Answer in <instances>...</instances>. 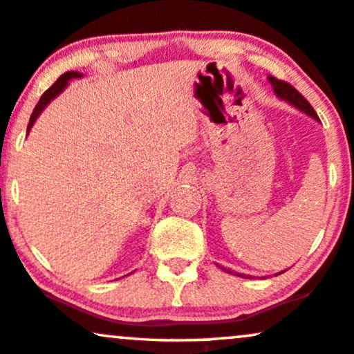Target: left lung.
I'll return each instance as SVG.
<instances>
[{
    "instance_id": "left-lung-1",
    "label": "left lung",
    "mask_w": 354,
    "mask_h": 354,
    "mask_svg": "<svg viewBox=\"0 0 354 354\" xmlns=\"http://www.w3.org/2000/svg\"><path fill=\"white\" fill-rule=\"evenodd\" d=\"M268 81H270V84L273 86V91H275V94L278 95V97L283 99V101H286V102H290L292 106L297 107V109H300L301 112H305V114H308L310 118H313L315 120H319L318 114L315 112L313 107H311V104L306 101V99L303 97V95L298 93V91L295 89L292 84H288V82L281 81V79H277L273 76H268ZM223 270H225L227 273H234L232 270H227V268H223ZM235 275L242 277V278H250L248 275H243V273H235Z\"/></svg>"
}]
</instances>
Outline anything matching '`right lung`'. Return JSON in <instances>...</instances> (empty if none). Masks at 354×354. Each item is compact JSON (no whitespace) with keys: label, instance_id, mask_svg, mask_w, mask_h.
Masks as SVG:
<instances>
[{"label":"right lung","instance_id":"add662e5","mask_svg":"<svg viewBox=\"0 0 354 354\" xmlns=\"http://www.w3.org/2000/svg\"><path fill=\"white\" fill-rule=\"evenodd\" d=\"M82 74L81 73H76V71H68V73H64L62 74V76L57 79L56 82H54V84L49 87L48 91H46V93L41 95V99H39V102L36 104V107H35V111H32V114H31V118H29V124H28V132H29V129L32 127V124H35V120L39 118V114L41 112H43V109L46 106H48L49 102L53 101L54 97H56L57 94L59 93H62V91H64V87L68 86V82H69V79H74V77H81Z\"/></svg>","mask_w":354,"mask_h":354}]
</instances>
